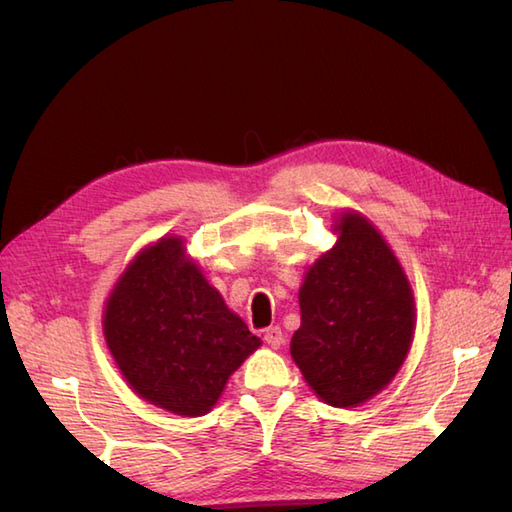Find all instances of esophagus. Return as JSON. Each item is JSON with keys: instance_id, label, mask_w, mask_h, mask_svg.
I'll return each instance as SVG.
<instances>
[{"instance_id": "obj_1", "label": "esophagus", "mask_w": 512, "mask_h": 512, "mask_svg": "<svg viewBox=\"0 0 512 512\" xmlns=\"http://www.w3.org/2000/svg\"><path fill=\"white\" fill-rule=\"evenodd\" d=\"M264 341L270 345V347H277L284 343V332H281V328L279 325H273V328H268V330H264Z\"/></svg>"}]
</instances>
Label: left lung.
Segmentation results:
<instances>
[{
  "mask_svg": "<svg viewBox=\"0 0 512 512\" xmlns=\"http://www.w3.org/2000/svg\"><path fill=\"white\" fill-rule=\"evenodd\" d=\"M339 242L299 290L290 354L314 394L356 407L396 376L413 336V297L398 259L365 217L343 213Z\"/></svg>",
  "mask_w": 512,
  "mask_h": 512,
  "instance_id": "obj_1",
  "label": "left lung"
}]
</instances>
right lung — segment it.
Returning a JSON list of instances; mask_svg holds the SVG:
<instances>
[{
    "mask_svg": "<svg viewBox=\"0 0 512 512\" xmlns=\"http://www.w3.org/2000/svg\"><path fill=\"white\" fill-rule=\"evenodd\" d=\"M103 328L136 394L178 416L211 411L228 376L262 345L178 237H162L134 259L107 299Z\"/></svg>",
    "mask_w": 512,
    "mask_h": 512,
    "instance_id": "right-lung-1",
    "label": "right lung"
}]
</instances>
